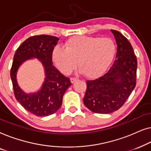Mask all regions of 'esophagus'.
<instances>
[{"mask_svg": "<svg viewBox=\"0 0 151 151\" xmlns=\"http://www.w3.org/2000/svg\"><path fill=\"white\" fill-rule=\"evenodd\" d=\"M78 80V79L77 78H71V82L72 84H73L74 82H76V81H77Z\"/></svg>", "mask_w": 151, "mask_h": 151, "instance_id": "esophagus-1", "label": "esophagus"}]
</instances>
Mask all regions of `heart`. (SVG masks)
<instances>
[{"label": "heart", "mask_w": 151, "mask_h": 151, "mask_svg": "<svg viewBox=\"0 0 151 151\" xmlns=\"http://www.w3.org/2000/svg\"><path fill=\"white\" fill-rule=\"evenodd\" d=\"M65 47L53 49L52 59L59 71L69 74L77 66L88 78H96L105 71L112 62L115 45L109 38L77 36L65 43Z\"/></svg>", "instance_id": "b5f03b06"}]
</instances>
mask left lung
Here are the masks:
<instances>
[{
    "instance_id": "1",
    "label": "left lung",
    "mask_w": 151,
    "mask_h": 151,
    "mask_svg": "<svg viewBox=\"0 0 151 151\" xmlns=\"http://www.w3.org/2000/svg\"><path fill=\"white\" fill-rule=\"evenodd\" d=\"M116 41L115 60L98 79L86 81L84 104L93 113L109 114L118 110L136 85L137 58L131 43L120 32L111 29Z\"/></svg>"
}]
</instances>
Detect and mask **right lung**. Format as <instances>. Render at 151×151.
<instances>
[{"label":"right lung","instance_id":"add662e5","mask_svg":"<svg viewBox=\"0 0 151 151\" xmlns=\"http://www.w3.org/2000/svg\"><path fill=\"white\" fill-rule=\"evenodd\" d=\"M59 38L48 35L34 36L27 39L16 50L10 72L14 96L29 112L36 116L53 114L63 103V96L71 85L69 78L64 76L52 63V52ZM32 58L39 59L45 69V78L37 92L27 94L18 85L16 74L20 65Z\"/></svg>","mask_w":151,"mask_h":151}]
</instances>
